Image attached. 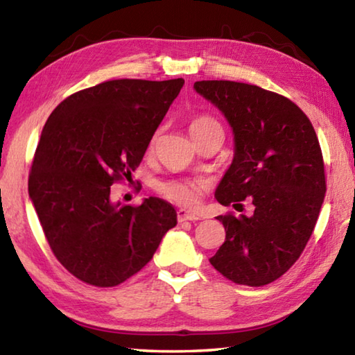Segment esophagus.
<instances>
[{"label": "esophagus", "mask_w": 355, "mask_h": 355, "mask_svg": "<svg viewBox=\"0 0 355 355\" xmlns=\"http://www.w3.org/2000/svg\"><path fill=\"white\" fill-rule=\"evenodd\" d=\"M177 218H178V222H184V220H199L200 216L182 208V209H178V211H177Z\"/></svg>", "instance_id": "34e87169"}]
</instances>
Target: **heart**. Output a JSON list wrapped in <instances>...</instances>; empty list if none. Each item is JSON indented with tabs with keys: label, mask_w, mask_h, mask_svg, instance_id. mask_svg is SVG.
Here are the masks:
<instances>
[{
	"label": "heart",
	"mask_w": 355,
	"mask_h": 355,
	"mask_svg": "<svg viewBox=\"0 0 355 355\" xmlns=\"http://www.w3.org/2000/svg\"><path fill=\"white\" fill-rule=\"evenodd\" d=\"M218 123L216 120L209 117H197L191 122L189 131L194 133L197 130H202L209 125ZM159 139V131L152 136V139L148 142V150L153 152L156 147V142ZM205 188V183L202 180H166V182H161L156 186V189L161 196H164L166 199H169L173 203H178V205L183 207H192L196 205V202L199 200L200 192Z\"/></svg>",
	"instance_id": "1"
}]
</instances>
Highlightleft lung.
Segmentation results:
<instances>
[{
  "label": "left lung",
  "instance_id": "obj_1",
  "mask_svg": "<svg viewBox=\"0 0 355 355\" xmlns=\"http://www.w3.org/2000/svg\"><path fill=\"white\" fill-rule=\"evenodd\" d=\"M233 133V159L216 188L220 205L250 199L254 214L218 216L225 241L209 258L239 285L261 286L290 269L311 236L326 194L320 142L299 106L235 81H197Z\"/></svg>",
  "mask_w": 355,
  "mask_h": 355
}]
</instances>
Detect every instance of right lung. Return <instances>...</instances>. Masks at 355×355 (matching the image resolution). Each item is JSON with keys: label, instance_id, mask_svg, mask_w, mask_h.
<instances>
[{"label": "right lung", "instance_id": "1", "mask_svg": "<svg viewBox=\"0 0 355 355\" xmlns=\"http://www.w3.org/2000/svg\"><path fill=\"white\" fill-rule=\"evenodd\" d=\"M184 84L114 80L65 98L48 117L28 191L53 254L76 279L116 286L152 260L177 225L171 203L139 207L111 200V186L131 175Z\"/></svg>", "mask_w": 355, "mask_h": 355}]
</instances>
